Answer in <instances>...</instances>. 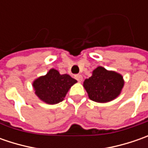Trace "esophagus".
Masks as SVG:
<instances>
[{
    "mask_svg": "<svg viewBox=\"0 0 148 148\" xmlns=\"http://www.w3.org/2000/svg\"><path fill=\"white\" fill-rule=\"evenodd\" d=\"M75 78L77 79V81L79 82H82V79L83 77L82 75H80V74H77V75H75Z\"/></svg>",
    "mask_w": 148,
    "mask_h": 148,
    "instance_id": "1",
    "label": "esophagus"
}]
</instances>
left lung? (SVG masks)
Instances as JSON below:
<instances>
[{
	"instance_id": "obj_1",
	"label": "left lung",
	"mask_w": 148,
	"mask_h": 148,
	"mask_svg": "<svg viewBox=\"0 0 148 148\" xmlns=\"http://www.w3.org/2000/svg\"><path fill=\"white\" fill-rule=\"evenodd\" d=\"M123 86V81L121 75L107 71L102 66H98L93 71L92 76L84 82V87L89 98L99 103L115 99L120 94Z\"/></svg>"
}]
</instances>
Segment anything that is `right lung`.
I'll return each mask as SVG.
<instances>
[{"instance_id":"1","label":"right lung","mask_w":148,"mask_h":148,"mask_svg":"<svg viewBox=\"0 0 148 148\" xmlns=\"http://www.w3.org/2000/svg\"><path fill=\"white\" fill-rule=\"evenodd\" d=\"M77 82L67 74L61 75L55 69H51L47 75L38 78L33 86L38 97L49 105L58 104L65 97L69 88Z\"/></svg>"}]
</instances>
